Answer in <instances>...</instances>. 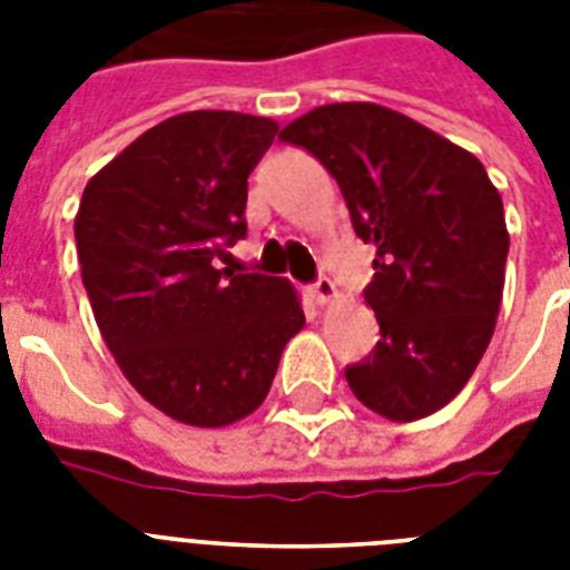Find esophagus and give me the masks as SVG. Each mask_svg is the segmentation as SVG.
<instances>
[{
  "label": "esophagus",
  "mask_w": 570,
  "mask_h": 570,
  "mask_svg": "<svg viewBox=\"0 0 570 570\" xmlns=\"http://www.w3.org/2000/svg\"><path fill=\"white\" fill-rule=\"evenodd\" d=\"M311 298L316 304H322V307H325V304H334L337 302V286H334L331 277H320V281L311 286Z\"/></svg>",
  "instance_id": "obj_1"
}]
</instances>
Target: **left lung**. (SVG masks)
Listing matches in <instances>:
<instances>
[{
	"label": "left lung",
	"instance_id": "8db88e82",
	"mask_svg": "<svg viewBox=\"0 0 570 570\" xmlns=\"http://www.w3.org/2000/svg\"><path fill=\"white\" fill-rule=\"evenodd\" d=\"M281 138L328 168L375 245L364 298L381 340L348 387L393 423L434 414L482 361L503 302L509 230L485 165L379 102L320 106Z\"/></svg>",
	"mask_w": 570,
	"mask_h": 570
}]
</instances>
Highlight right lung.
I'll return each instance as SVG.
<instances>
[{
    "instance_id": "right-lung-1",
    "label": "right lung",
    "mask_w": 570,
    "mask_h": 570,
    "mask_svg": "<svg viewBox=\"0 0 570 570\" xmlns=\"http://www.w3.org/2000/svg\"><path fill=\"white\" fill-rule=\"evenodd\" d=\"M275 136V120L242 111L174 115L94 174L76 213L106 346L150 405L186 425L254 414L304 328L289 281L215 268L248 230V174Z\"/></svg>"
}]
</instances>
